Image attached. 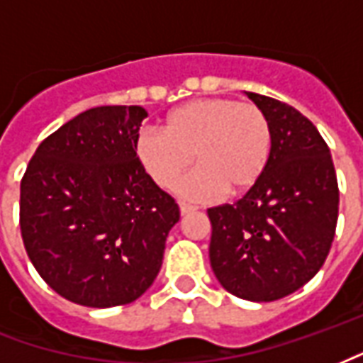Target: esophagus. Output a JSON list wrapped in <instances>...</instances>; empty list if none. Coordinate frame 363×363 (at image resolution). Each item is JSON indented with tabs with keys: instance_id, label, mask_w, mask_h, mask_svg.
Instances as JSON below:
<instances>
[{
	"instance_id": "34e87169",
	"label": "esophagus",
	"mask_w": 363,
	"mask_h": 363,
	"mask_svg": "<svg viewBox=\"0 0 363 363\" xmlns=\"http://www.w3.org/2000/svg\"><path fill=\"white\" fill-rule=\"evenodd\" d=\"M179 208H181V213L182 216H186V213H190V211H196V206H192V203H186V202H179Z\"/></svg>"
}]
</instances>
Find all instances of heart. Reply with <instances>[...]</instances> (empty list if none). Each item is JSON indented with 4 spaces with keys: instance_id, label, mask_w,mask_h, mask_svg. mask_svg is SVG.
<instances>
[{
    "instance_id": "b5f03b06",
    "label": "heart",
    "mask_w": 363,
    "mask_h": 363,
    "mask_svg": "<svg viewBox=\"0 0 363 363\" xmlns=\"http://www.w3.org/2000/svg\"><path fill=\"white\" fill-rule=\"evenodd\" d=\"M271 144V123L262 107L233 98H203L173 109L165 130H144L136 154L161 189H173L196 160L200 165L177 190L208 202L225 190L240 194L254 189L267 169Z\"/></svg>"
}]
</instances>
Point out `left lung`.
<instances>
[{"label":"left lung","instance_id":"1","mask_svg":"<svg viewBox=\"0 0 363 363\" xmlns=\"http://www.w3.org/2000/svg\"><path fill=\"white\" fill-rule=\"evenodd\" d=\"M246 96L269 117L271 157L238 202L208 209L209 262L225 291L273 302L321 269L337 229L339 184L329 146L310 119L279 99Z\"/></svg>","mask_w":363,"mask_h":363}]
</instances>
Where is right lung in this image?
<instances>
[{"label": "right lung", "mask_w": 363, "mask_h": 363, "mask_svg": "<svg viewBox=\"0 0 363 363\" xmlns=\"http://www.w3.org/2000/svg\"><path fill=\"white\" fill-rule=\"evenodd\" d=\"M146 109L101 106L50 134L21 181V235L40 277L88 308L152 286L181 211L136 155Z\"/></svg>", "instance_id": "right-lung-1"}]
</instances>
